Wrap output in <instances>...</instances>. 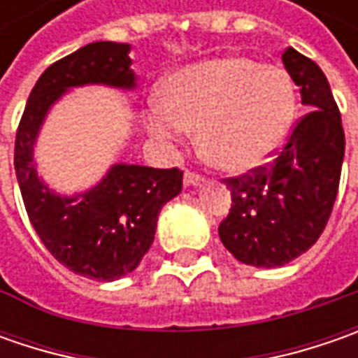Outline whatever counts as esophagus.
<instances>
[{"label":"esophagus","instance_id":"34e87169","mask_svg":"<svg viewBox=\"0 0 358 358\" xmlns=\"http://www.w3.org/2000/svg\"><path fill=\"white\" fill-rule=\"evenodd\" d=\"M201 181H203V177L197 175V173L187 171L185 177H183V183H185V187H197L201 185Z\"/></svg>","mask_w":358,"mask_h":358}]
</instances>
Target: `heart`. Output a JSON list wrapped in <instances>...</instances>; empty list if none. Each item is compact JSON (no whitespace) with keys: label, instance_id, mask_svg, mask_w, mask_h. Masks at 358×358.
<instances>
[{"label":"heart","instance_id":"1","mask_svg":"<svg viewBox=\"0 0 358 358\" xmlns=\"http://www.w3.org/2000/svg\"><path fill=\"white\" fill-rule=\"evenodd\" d=\"M295 115V85L282 69L229 55L167 77L161 99L147 107L145 127L165 141L199 129L201 155L213 167L247 173L279 151Z\"/></svg>","mask_w":358,"mask_h":358}]
</instances>
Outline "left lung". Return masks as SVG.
<instances>
[{
	"instance_id": "1",
	"label": "left lung",
	"mask_w": 358,
	"mask_h": 358,
	"mask_svg": "<svg viewBox=\"0 0 358 358\" xmlns=\"http://www.w3.org/2000/svg\"><path fill=\"white\" fill-rule=\"evenodd\" d=\"M282 65L309 113L268 167L225 179L233 205L219 237L251 267H282L317 243L337 199L345 157L341 113L321 67L293 48L285 49Z\"/></svg>"
}]
</instances>
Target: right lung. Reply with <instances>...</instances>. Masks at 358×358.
Masks as SVG:
<instances>
[{
  "label": "right lung",
  "mask_w": 358,
  "mask_h": 358,
  "mask_svg": "<svg viewBox=\"0 0 358 358\" xmlns=\"http://www.w3.org/2000/svg\"><path fill=\"white\" fill-rule=\"evenodd\" d=\"M129 43L95 41L41 73L29 93L15 135V175L27 217L48 251L81 277L115 281L149 251L163 205L181 193L183 171L111 165L95 187L59 195L37 175L34 147L49 109L81 85L135 90Z\"/></svg>",
  "instance_id": "add662e5"
}]
</instances>
